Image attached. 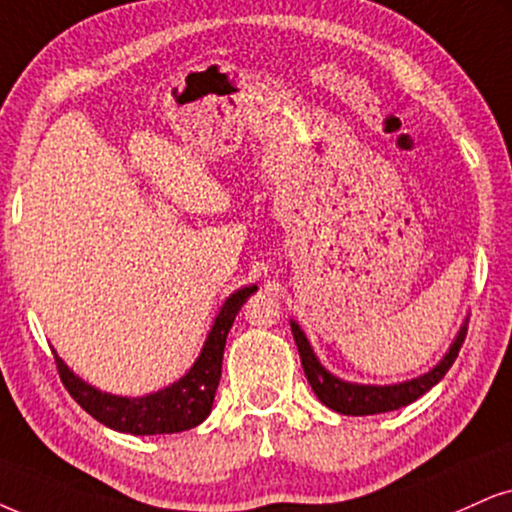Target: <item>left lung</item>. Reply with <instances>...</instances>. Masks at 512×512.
<instances>
[{"label":"left lung","instance_id":"1","mask_svg":"<svg viewBox=\"0 0 512 512\" xmlns=\"http://www.w3.org/2000/svg\"><path fill=\"white\" fill-rule=\"evenodd\" d=\"M292 334H294L296 349H299L301 365H304L306 380L313 387L315 396H318L327 408L337 410V413H344V415H377V413H387V410L408 406V403L418 401L425 391H430L434 384L449 372L453 361L458 358V351L465 342L468 327H463V330L458 332L456 342H453L449 353L441 358L437 368H432L427 375L418 377V380L389 384V387H370V384H349V382L337 380V377L330 375V372L318 363L311 344H308L306 334L301 332V327L296 323H292Z\"/></svg>","mask_w":512,"mask_h":512}]
</instances>
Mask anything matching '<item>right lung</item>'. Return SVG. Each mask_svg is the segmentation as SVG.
<instances>
[{"label":"right lung","mask_w":512,"mask_h":512,"mask_svg":"<svg viewBox=\"0 0 512 512\" xmlns=\"http://www.w3.org/2000/svg\"><path fill=\"white\" fill-rule=\"evenodd\" d=\"M256 292V287L239 289L220 308L213 330L208 334L204 351L192 370L180 382L170 384L156 394L142 396V399H125V396L102 394L63 365L59 356H54L56 370L63 387L78 401L82 410L99 420L111 430L128 434H175L192 430L208 418L220 382V368H223L225 339L230 332L235 315L246 299Z\"/></svg>","instance_id":"add662e5"}]
</instances>
